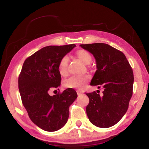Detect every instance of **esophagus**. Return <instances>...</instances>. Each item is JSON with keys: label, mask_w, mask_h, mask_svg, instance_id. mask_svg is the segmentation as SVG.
Instances as JSON below:
<instances>
[{"label": "esophagus", "mask_w": 149, "mask_h": 149, "mask_svg": "<svg viewBox=\"0 0 149 149\" xmlns=\"http://www.w3.org/2000/svg\"><path fill=\"white\" fill-rule=\"evenodd\" d=\"M77 94H78V96H79V95H81V94H83V93H82V92H81V91H77Z\"/></svg>", "instance_id": "34e87169"}]
</instances>
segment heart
<instances>
[{"label":"heart","mask_w":149,"mask_h":149,"mask_svg":"<svg viewBox=\"0 0 149 149\" xmlns=\"http://www.w3.org/2000/svg\"><path fill=\"white\" fill-rule=\"evenodd\" d=\"M76 55L85 65H89L92 61L91 54L86 50H79L76 53ZM68 62V56L65 55L61 58L58 63V72L61 76H66L67 74ZM89 79V76L88 75L73 76L65 81L64 86L66 88L82 89L86 86Z\"/></svg>","instance_id":"1"}]
</instances>
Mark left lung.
<instances>
[{
	"label": "left lung",
	"instance_id": "left-lung-1",
	"mask_svg": "<svg viewBox=\"0 0 149 149\" xmlns=\"http://www.w3.org/2000/svg\"><path fill=\"white\" fill-rule=\"evenodd\" d=\"M80 47L91 53L96 60L97 70L90 85L104 89L102 96L95 91L85 93L89 99L87 116L97 127H110L127 111L134 84L131 66L123 52L107 44L97 43Z\"/></svg>",
	"mask_w": 149,
	"mask_h": 149
}]
</instances>
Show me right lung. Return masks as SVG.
<instances>
[{"instance_id":"add662e5","label":"right lung","mask_w":149,"mask_h":149,"mask_svg":"<svg viewBox=\"0 0 149 149\" xmlns=\"http://www.w3.org/2000/svg\"><path fill=\"white\" fill-rule=\"evenodd\" d=\"M74 44L43 47L26 58L19 77V89L30 119L48 132L61 129L67 123L69 107L78 97L73 88L50 96L48 92L60 86L58 63Z\"/></svg>"}]
</instances>
